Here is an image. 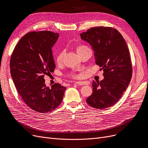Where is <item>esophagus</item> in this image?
I'll return each instance as SVG.
<instances>
[{
	"label": "esophagus",
	"instance_id": "esophagus-1",
	"mask_svg": "<svg viewBox=\"0 0 148 148\" xmlns=\"http://www.w3.org/2000/svg\"><path fill=\"white\" fill-rule=\"evenodd\" d=\"M76 86H83L85 83L83 82H75L74 83Z\"/></svg>",
	"mask_w": 148,
	"mask_h": 148
}]
</instances>
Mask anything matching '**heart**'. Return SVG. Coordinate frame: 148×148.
Masks as SVG:
<instances>
[{
  "instance_id": "1",
  "label": "heart",
  "mask_w": 148,
  "mask_h": 148,
  "mask_svg": "<svg viewBox=\"0 0 148 148\" xmlns=\"http://www.w3.org/2000/svg\"><path fill=\"white\" fill-rule=\"evenodd\" d=\"M88 49V48L86 46L80 45L78 47H77V52H78V53H79L80 51H82L85 49ZM64 51H61L59 53V54L56 56V60L58 62H60L62 60V58H63V56H64Z\"/></svg>"
}]
</instances>
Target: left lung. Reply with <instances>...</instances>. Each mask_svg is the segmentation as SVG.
I'll return each mask as SVG.
<instances>
[{
	"mask_svg": "<svg viewBox=\"0 0 148 148\" xmlns=\"http://www.w3.org/2000/svg\"><path fill=\"white\" fill-rule=\"evenodd\" d=\"M94 51L95 63L103 70L104 79L93 81V92L86 99L91 107L104 109L117 103L132 77L130 53L126 41L118 30L111 27L90 28L80 34Z\"/></svg>",
	"mask_w": 148,
	"mask_h": 148,
	"instance_id": "left-lung-1",
	"label": "left lung"
}]
</instances>
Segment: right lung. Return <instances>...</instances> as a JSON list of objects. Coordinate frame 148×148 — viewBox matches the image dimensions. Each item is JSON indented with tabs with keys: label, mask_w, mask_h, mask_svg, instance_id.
<instances>
[{
	"label": "right lung",
	"mask_w": 148,
	"mask_h": 148,
	"mask_svg": "<svg viewBox=\"0 0 148 148\" xmlns=\"http://www.w3.org/2000/svg\"><path fill=\"white\" fill-rule=\"evenodd\" d=\"M58 37V33L51 31L29 32L21 38L11 57L10 72L15 86L24 102L37 112L56 108L66 89L59 83L47 87L44 79L55 69L51 48Z\"/></svg>",
	"instance_id": "1"
}]
</instances>
